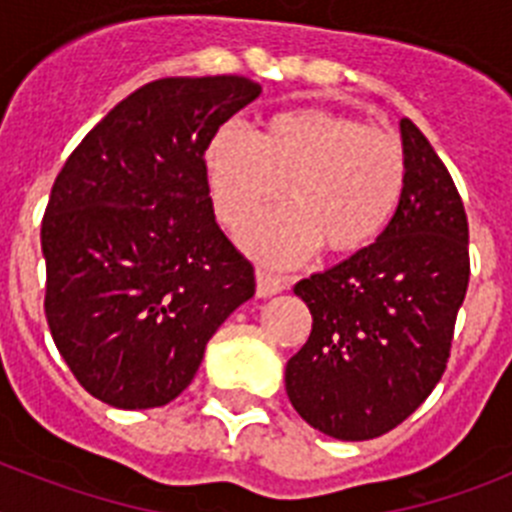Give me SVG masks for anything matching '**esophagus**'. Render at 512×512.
I'll return each instance as SVG.
<instances>
[{"label":"esophagus","mask_w":512,"mask_h":512,"mask_svg":"<svg viewBox=\"0 0 512 512\" xmlns=\"http://www.w3.org/2000/svg\"><path fill=\"white\" fill-rule=\"evenodd\" d=\"M287 289V279L279 277V274H271V271L259 269L256 271V295L259 297H271Z\"/></svg>","instance_id":"obj_1"}]
</instances>
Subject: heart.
<instances>
[{
  "label": "heart",
  "instance_id": "heart-1",
  "mask_svg": "<svg viewBox=\"0 0 512 512\" xmlns=\"http://www.w3.org/2000/svg\"><path fill=\"white\" fill-rule=\"evenodd\" d=\"M217 217L241 228L284 192L279 207L243 230L269 264H297L325 248L354 253L387 228L405 189V151L392 130L341 112L297 107L271 115L259 135L225 122L205 148Z\"/></svg>",
  "mask_w": 512,
  "mask_h": 512
}]
</instances>
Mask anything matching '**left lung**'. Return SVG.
Wrapping results in <instances>:
<instances>
[{"mask_svg":"<svg viewBox=\"0 0 512 512\" xmlns=\"http://www.w3.org/2000/svg\"><path fill=\"white\" fill-rule=\"evenodd\" d=\"M405 189L372 246L295 284L312 312L287 361L292 408L320 433L366 441L418 410L451 354L469 284V223L449 169L402 117Z\"/></svg>","mask_w":512,"mask_h":512,"instance_id":"left-lung-1","label":"left lung"}]
</instances>
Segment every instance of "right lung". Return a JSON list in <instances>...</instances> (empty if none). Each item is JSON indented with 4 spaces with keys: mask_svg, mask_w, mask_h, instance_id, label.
<instances>
[{
    "mask_svg": "<svg viewBox=\"0 0 512 512\" xmlns=\"http://www.w3.org/2000/svg\"><path fill=\"white\" fill-rule=\"evenodd\" d=\"M246 76H169L104 115L45 207V318L58 354L112 408L182 395L205 346L256 292L215 223L205 148L259 97Z\"/></svg>",
    "mask_w": 512,
    "mask_h": 512,
    "instance_id": "right-lung-1",
    "label": "right lung"
}]
</instances>
